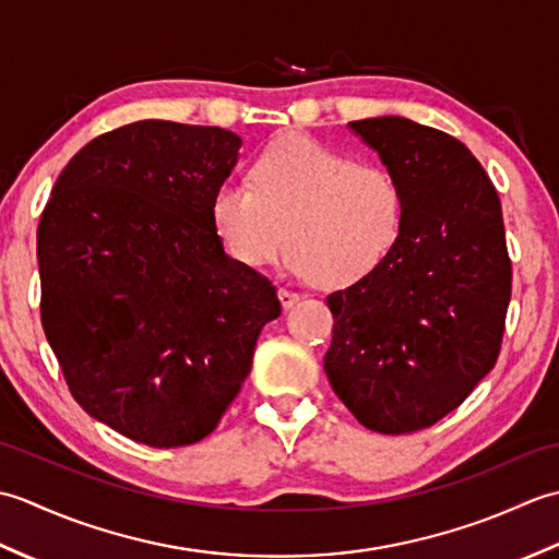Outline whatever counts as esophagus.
Returning <instances> with one entry per match:
<instances>
[{
    "mask_svg": "<svg viewBox=\"0 0 559 559\" xmlns=\"http://www.w3.org/2000/svg\"><path fill=\"white\" fill-rule=\"evenodd\" d=\"M278 298H281V302H283V307H286V310H290V307H295V305L300 302L302 295L295 293V290H288V288H281V290H278Z\"/></svg>",
    "mask_w": 559,
    "mask_h": 559,
    "instance_id": "esophagus-1",
    "label": "esophagus"
}]
</instances>
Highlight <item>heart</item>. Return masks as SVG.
Segmentation results:
<instances>
[{
    "label": "heart",
    "mask_w": 559,
    "mask_h": 559,
    "mask_svg": "<svg viewBox=\"0 0 559 559\" xmlns=\"http://www.w3.org/2000/svg\"><path fill=\"white\" fill-rule=\"evenodd\" d=\"M406 194L394 170L362 163L312 136H286L211 197V221L245 266H266L288 245V269L322 286L374 271L394 249Z\"/></svg>",
    "instance_id": "b5f03b06"
}]
</instances>
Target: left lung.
Returning <instances> with one entry per match:
<instances>
[{"label":"left lung","mask_w":559,"mask_h":559,"mask_svg":"<svg viewBox=\"0 0 559 559\" xmlns=\"http://www.w3.org/2000/svg\"><path fill=\"white\" fill-rule=\"evenodd\" d=\"M406 194L394 249L326 295L324 370L360 425L406 435L459 408L502 348L512 298L502 204L476 156L406 117L350 122Z\"/></svg>","instance_id":"obj_1"}]
</instances>
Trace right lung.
Segmentation results:
<instances>
[{"label": "right lung", "mask_w": 559, "mask_h": 559, "mask_svg": "<svg viewBox=\"0 0 559 559\" xmlns=\"http://www.w3.org/2000/svg\"><path fill=\"white\" fill-rule=\"evenodd\" d=\"M240 136L141 120L57 177L38 225L40 319L91 418L170 449L216 430L281 314L276 286L225 254L211 197Z\"/></svg>", "instance_id": "add662e5"}]
</instances>
